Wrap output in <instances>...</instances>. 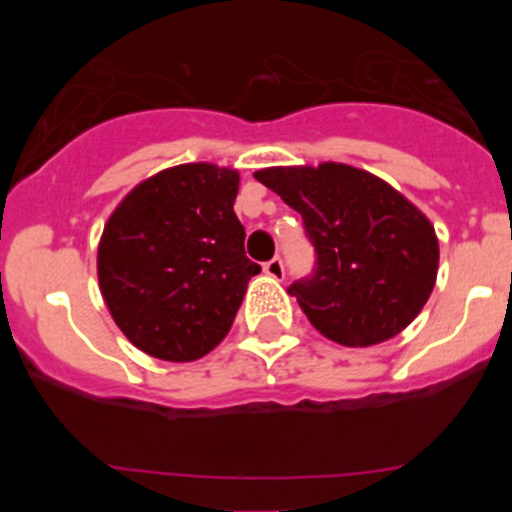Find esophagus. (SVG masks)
Segmentation results:
<instances>
[{"label":"esophagus","instance_id":"34e87169","mask_svg":"<svg viewBox=\"0 0 512 512\" xmlns=\"http://www.w3.org/2000/svg\"><path fill=\"white\" fill-rule=\"evenodd\" d=\"M262 270H265L272 280H282V277H285V265H282L280 257H272L270 262H265V267H262Z\"/></svg>","mask_w":512,"mask_h":512}]
</instances>
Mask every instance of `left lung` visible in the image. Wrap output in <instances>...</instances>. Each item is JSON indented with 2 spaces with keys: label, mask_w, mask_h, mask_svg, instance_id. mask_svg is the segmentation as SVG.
I'll list each match as a JSON object with an SVG mask.
<instances>
[{
  "label": "left lung",
  "mask_w": 512,
  "mask_h": 512,
  "mask_svg": "<svg viewBox=\"0 0 512 512\" xmlns=\"http://www.w3.org/2000/svg\"><path fill=\"white\" fill-rule=\"evenodd\" d=\"M255 178L302 215L317 262L287 292L317 332L371 347L414 322L436 285L438 237L399 190L344 163L265 168Z\"/></svg>",
  "instance_id": "1"
}]
</instances>
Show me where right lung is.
I'll list each match as a JSON object with an SVG mask.
<instances>
[{"instance_id":"1","label":"right lung","mask_w":512,"mask_h":512,"mask_svg":"<svg viewBox=\"0 0 512 512\" xmlns=\"http://www.w3.org/2000/svg\"><path fill=\"white\" fill-rule=\"evenodd\" d=\"M237 170L188 163L160 170L103 227L98 285L128 342L165 361L213 352L260 265L245 255Z\"/></svg>"}]
</instances>
